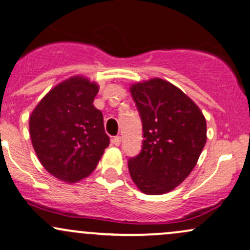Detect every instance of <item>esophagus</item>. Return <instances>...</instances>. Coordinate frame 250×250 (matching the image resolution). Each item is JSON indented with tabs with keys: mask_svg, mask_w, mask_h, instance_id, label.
<instances>
[{
	"mask_svg": "<svg viewBox=\"0 0 250 250\" xmlns=\"http://www.w3.org/2000/svg\"><path fill=\"white\" fill-rule=\"evenodd\" d=\"M112 143H113L116 146H119L120 143H122V137H120V136H116V137H114L113 139H112Z\"/></svg>",
	"mask_w": 250,
	"mask_h": 250,
	"instance_id": "esophagus-1",
	"label": "esophagus"
}]
</instances>
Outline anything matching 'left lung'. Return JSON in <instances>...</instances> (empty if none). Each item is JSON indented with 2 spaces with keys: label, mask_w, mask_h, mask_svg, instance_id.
<instances>
[{
  "label": "left lung",
  "mask_w": 250,
  "mask_h": 250,
  "mask_svg": "<svg viewBox=\"0 0 250 250\" xmlns=\"http://www.w3.org/2000/svg\"><path fill=\"white\" fill-rule=\"evenodd\" d=\"M143 124L140 153L128 171L146 194L171 192L189 175L206 144V119L177 86L154 78L131 87Z\"/></svg>",
  "instance_id": "left-lung-1"
}]
</instances>
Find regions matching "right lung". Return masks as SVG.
Wrapping results in <instances>:
<instances>
[{"mask_svg":"<svg viewBox=\"0 0 250 250\" xmlns=\"http://www.w3.org/2000/svg\"><path fill=\"white\" fill-rule=\"evenodd\" d=\"M98 85L72 77L54 87L29 120L32 146L49 173L66 183L89 175L110 144L93 106Z\"/></svg>","mask_w":250,"mask_h":250,"instance_id":"right-lung-1","label":"right lung"}]
</instances>
